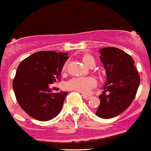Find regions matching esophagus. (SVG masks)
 <instances>
[{
	"instance_id": "obj_1",
	"label": "esophagus",
	"mask_w": 151,
	"mask_h": 151,
	"mask_svg": "<svg viewBox=\"0 0 151 151\" xmlns=\"http://www.w3.org/2000/svg\"><path fill=\"white\" fill-rule=\"evenodd\" d=\"M82 96H83V97L84 99H85V100H88V99H90V98H91V95H90V94H82Z\"/></svg>"
}]
</instances>
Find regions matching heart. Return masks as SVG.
Returning <instances> with one entry per match:
<instances>
[{
    "instance_id": "1",
    "label": "heart",
    "mask_w": 151,
    "mask_h": 151,
    "mask_svg": "<svg viewBox=\"0 0 151 151\" xmlns=\"http://www.w3.org/2000/svg\"><path fill=\"white\" fill-rule=\"evenodd\" d=\"M82 60L84 63L88 66H91L93 63H95L94 58L92 55H86L82 57ZM67 67V62L64 65L62 71H65ZM96 85V79L93 77H74L66 83V87L68 90H75L78 92L86 93L90 91L92 88H93Z\"/></svg>"
}]
</instances>
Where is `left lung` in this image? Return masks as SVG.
<instances>
[{
    "label": "left lung",
    "instance_id": "obj_1",
    "mask_svg": "<svg viewBox=\"0 0 151 151\" xmlns=\"http://www.w3.org/2000/svg\"><path fill=\"white\" fill-rule=\"evenodd\" d=\"M105 68L107 83L99 96L101 104L96 114L102 119H111L127 109L134 100L140 78L129 55L119 48L108 47L100 50ZM108 93L106 94V92Z\"/></svg>",
    "mask_w": 151,
    "mask_h": 151
}]
</instances>
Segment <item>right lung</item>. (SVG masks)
I'll return each instance as SVG.
<instances>
[{"instance_id": "right-lung-1", "label": "right lung", "mask_w": 151, "mask_h": 151, "mask_svg": "<svg viewBox=\"0 0 151 151\" xmlns=\"http://www.w3.org/2000/svg\"><path fill=\"white\" fill-rule=\"evenodd\" d=\"M67 55L54 50L38 51L19 64L13 90L20 107L33 119L48 121L61 111L68 93H54L49 86L61 80Z\"/></svg>"}]
</instances>
